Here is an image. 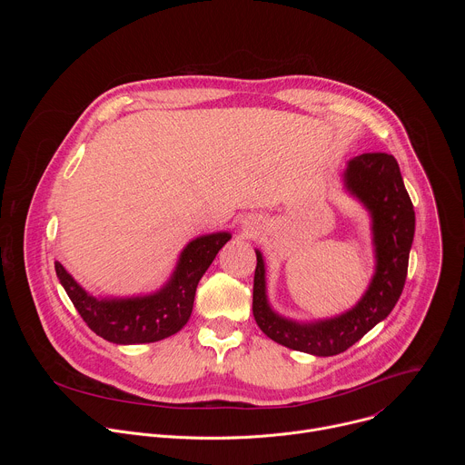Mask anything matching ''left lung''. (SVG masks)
<instances>
[{
    "label": "left lung",
    "mask_w": 465,
    "mask_h": 465,
    "mask_svg": "<svg viewBox=\"0 0 465 465\" xmlns=\"http://www.w3.org/2000/svg\"><path fill=\"white\" fill-rule=\"evenodd\" d=\"M342 182L344 189L370 213L375 255L370 285L351 309L311 322H298L276 312L267 296L264 259L255 250L252 311L259 329L285 348L316 357L346 351L391 312L405 287L416 230L414 206L391 154L366 153L351 158L342 173Z\"/></svg>",
    "instance_id": "left-lung-1"
}]
</instances>
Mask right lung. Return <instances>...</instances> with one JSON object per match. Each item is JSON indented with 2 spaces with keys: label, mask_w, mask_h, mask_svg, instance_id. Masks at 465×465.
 I'll list each match as a JSON object with an SVG mask.
<instances>
[{
  "label": "right lung",
  "mask_w": 465,
  "mask_h": 465,
  "mask_svg": "<svg viewBox=\"0 0 465 465\" xmlns=\"http://www.w3.org/2000/svg\"><path fill=\"white\" fill-rule=\"evenodd\" d=\"M230 239L232 233L215 232L189 241L180 252L171 278L158 291L140 296H94L58 261L54 271L60 285L95 335L121 346L149 344L178 333L187 323L198 282Z\"/></svg>",
  "instance_id": "1"
}]
</instances>
